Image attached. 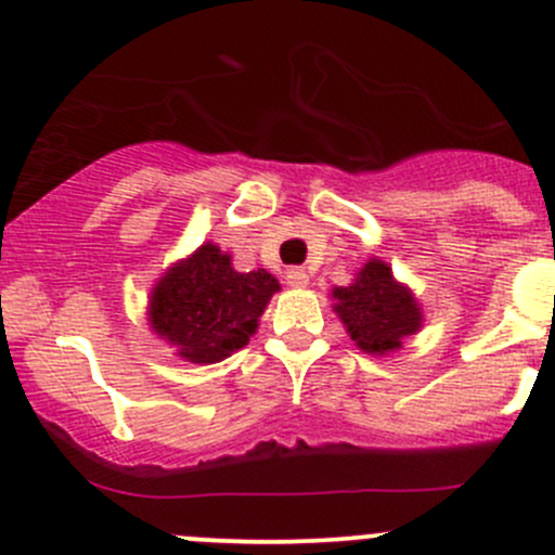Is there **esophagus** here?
Segmentation results:
<instances>
[{
    "mask_svg": "<svg viewBox=\"0 0 555 555\" xmlns=\"http://www.w3.org/2000/svg\"><path fill=\"white\" fill-rule=\"evenodd\" d=\"M287 284L289 287H306V284H309V273H306L304 268H289Z\"/></svg>",
    "mask_w": 555,
    "mask_h": 555,
    "instance_id": "obj_1",
    "label": "esophagus"
}]
</instances>
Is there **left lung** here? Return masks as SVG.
Masks as SVG:
<instances>
[{
	"label": "left lung",
	"mask_w": 555,
	"mask_h": 555,
	"mask_svg": "<svg viewBox=\"0 0 555 555\" xmlns=\"http://www.w3.org/2000/svg\"><path fill=\"white\" fill-rule=\"evenodd\" d=\"M333 309L346 333L365 354H391L418 333L424 313L405 284L391 276L384 260H367L349 287L333 289Z\"/></svg>",
	"instance_id": "8db88e82"
}]
</instances>
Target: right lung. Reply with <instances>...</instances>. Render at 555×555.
<instances>
[{
	"label": "right lung",
	"mask_w": 555,
	"mask_h": 555,
	"mask_svg": "<svg viewBox=\"0 0 555 555\" xmlns=\"http://www.w3.org/2000/svg\"><path fill=\"white\" fill-rule=\"evenodd\" d=\"M273 293L279 282L266 268L238 273L228 251L204 244L160 276L147 319L182 360L211 365L249 344Z\"/></svg>",
	"instance_id": "obj_1"
}]
</instances>
